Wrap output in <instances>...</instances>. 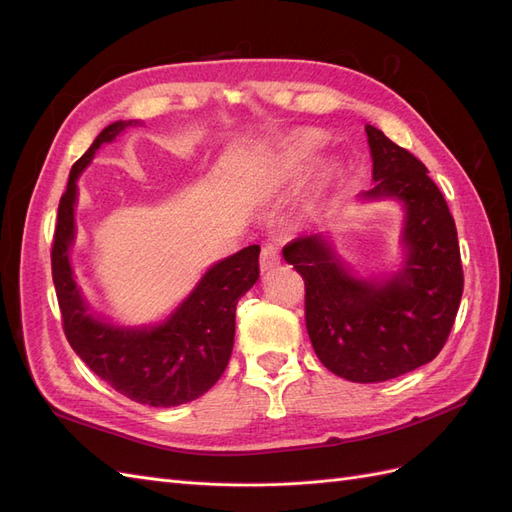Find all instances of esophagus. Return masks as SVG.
I'll use <instances>...</instances> for the list:
<instances>
[{
	"mask_svg": "<svg viewBox=\"0 0 512 512\" xmlns=\"http://www.w3.org/2000/svg\"><path fill=\"white\" fill-rule=\"evenodd\" d=\"M277 265H280V252H277L275 245H265L262 247V254H260V271L262 273H269L273 271Z\"/></svg>",
	"mask_w": 512,
	"mask_h": 512,
	"instance_id": "34e87169",
	"label": "esophagus"
}]
</instances>
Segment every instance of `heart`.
<instances>
[{
  "instance_id": "b5f03b06",
  "label": "heart",
  "mask_w": 512,
  "mask_h": 512,
  "mask_svg": "<svg viewBox=\"0 0 512 512\" xmlns=\"http://www.w3.org/2000/svg\"><path fill=\"white\" fill-rule=\"evenodd\" d=\"M322 145V134L316 130H299L288 143V164L292 168L303 166L307 160L314 158V153Z\"/></svg>"
}]
</instances>
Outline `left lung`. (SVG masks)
<instances>
[{
    "mask_svg": "<svg viewBox=\"0 0 512 512\" xmlns=\"http://www.w3.org/2000/svg\"><path fill=\"white\" fill-rule=\"evenodd\" d=\"M374 185L363 200L406 209L404 267L382 282L354 277L327 235H303L284 260L305 282V324L322 365L350 382H384L438 356L459 309L457 228L429 170L378 128L365 126Z\"/></svg>",
    "mask_w": 512,
    "mask_h": 512,
    "instance_id": "1",
    "label": "left lung"
}]
</instances>
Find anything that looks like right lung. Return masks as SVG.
Segmentation results:
<instances>
[{
  "label": "right lung",
  "instance_id": "right-lung-1",
  "mask_svg": "<svg viewBox=\"0 0 512 512\" xmlns=\"http://www.w3.org/2000/svg\"><path fill=\"white\" fill-rule=\"evenodd\" d=\"M136 123L115 121L106 126L85 156L74 162L57 209L51 250L53 284L64 333L83 363L132 401L170 408L205 395L224 374L235 344L237 303L260 277V247H243L213 265L190 297L156 327H117L91 314L70 267L79 194L76 179L104 143Z\"/></svg>",
  "mask_w": 512,
  "mask_h": 512
}]
</instances>
